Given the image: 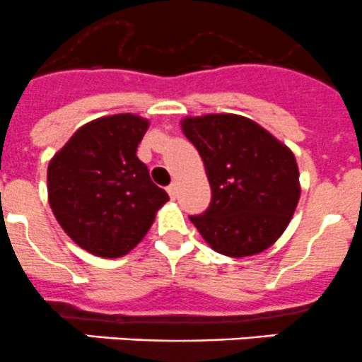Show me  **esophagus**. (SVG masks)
<instances>
[{"mask_svg":"<svg viewBox=\"0 0 362 362\" xmlns=\"http://www.w3.org/2000/svg\"><path fill=\"white\" fill-rule=\"evenodd\" d=\"M167 193H169V195H170V199L176 200V197H177V185H170L169 188H167Z\"/></svg>","mask_w":362,"mask_h":362,"instance_id":"34e87169","label":"esophagus"}]
</instances>
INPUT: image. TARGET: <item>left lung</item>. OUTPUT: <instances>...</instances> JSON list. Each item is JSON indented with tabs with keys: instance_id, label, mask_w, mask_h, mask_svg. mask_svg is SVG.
Listing matches in <instances>:
<instances>
[{
	"instance_id": "obj_1",
	"label": "left lung",
	"mask_w": 362,
	"mask_h": 362,
	"mask_svg": "<svg viewBox=\"0 0 362 362\" xmlns=\"http://www.w3.org/2000/svg\"><path fill=\"white\" fill-rule=\"evenodd\" d=\"M181 130L199 151L211 186L206 213L189 216L204 241L234 259L273 246L301 197L291 148L238 114L186 116Z\"/></svg>"
}]
</instances>
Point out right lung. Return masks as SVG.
Listing matches in <instances>:
<instances>
[{
    "instance_id": "1",
    "label": "right lung",
    "mask_w": 362,
    "mask_h": 362,
    "mask_svg": "<svg viewBox=\"0 0 362 362\" xmlns=\"http://www.w3.org/2000/svg\"><path fill=\"white\" fill-rule=\"evenodd\" d=\"M148 128L149 119L130 112L98 117L49 162L52 213L68 238L93 255L117 259L132 252L169 200L137 158Z\"/></svg>"
}]
</instances>
